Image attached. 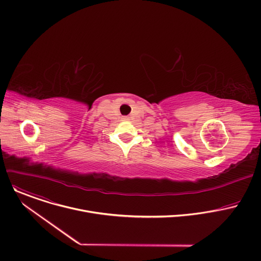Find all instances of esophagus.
Masks as SVG:
<instances>
[{
	"label": "esophagus",
	"instance_id": "34e87169",
	"mask_svg": "<svg viewBox=\"0 0 261 261\" xmlns=\"http://www.w3.org/2000/svg\"><path fill=\"white\" fill-rule=\"evenodd\" d=\"M124 120H125V121H128V120H129V119H128V118H127V117H126V118H124Z\"/></svg>",
	"mask_w": 261,
	"mask_h": 261
}]
</instances>
